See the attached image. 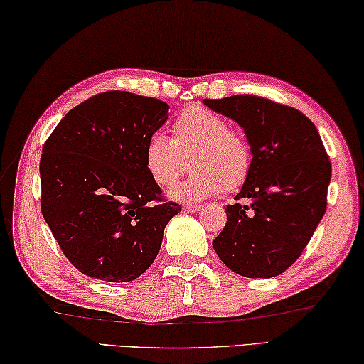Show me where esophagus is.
Segmentation results:
<instances>
[{
  "label": "esophagus",
  "instance_id": "34e87169",
  "mask_svg": "<svg viewBox=\"0 0 364 364\" xmlns=\"http://www.w3.org/2000/svg\"><path fill=\"white\" fill-rule=\"evenodd\" d=\"M200 208L203 205H198V204H186L183 208V210H186V213H198V210H200Z\"/></svg>",
  "mask_w": 364,
  "mask_h": 364
}]
</instances>
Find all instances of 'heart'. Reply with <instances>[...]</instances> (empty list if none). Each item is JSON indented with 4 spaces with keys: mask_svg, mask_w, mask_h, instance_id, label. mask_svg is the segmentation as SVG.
<instances>
[{
    "mask_svg": "<svg viewBox=\"0 0 364 364\" xmlns=\"http://www.w3.org/2000/svg\"><path fill=\"white\" fill-rule=\"evenodd\" d=\"M186 160L194 173L173 189L171 196L200 200L222 189L232 193L243 186L252 170V147L224 116L203 106H189L173 121L171 139L154 132L144 147L145 168L160 188H171L180 180Z\"/></svg>",
    "mask_w": 364,
    "mask_h": 364,
    "instance_id": "b5f03b06",
    "label": "heart"
}]
</instances>
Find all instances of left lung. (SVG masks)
<instances>
[{"instance_id":"1","label":"left lung","mask_w":364,"mask_h":364,"mask_svg":"<svg viewBox=\"0 0 364 364\" xmlns=\"http://www.w3.org/2000/svg\"><path fill=\"white\" fill-rule=\"evenodd\" d=\"M204 102L240 124L253 154L213 247L234 273L273 278L301 257L323 217L332 164L316 126L294 107L255 95Z\"/></svg>"}]
</instances>
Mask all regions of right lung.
<instances>
[{"instance_id": "obj_1", "label": "right lung", "mask_w": 364, "mask_h": 364, "mask_svg": "<svg viewBox=\"0 0 364 364\" xmlns=\"http://www.w3.org/2000/svg\"><path fill=\"white\" fill-rule=\"evenodd\" d=\"M166 102L105 91L68 111L41 156V210L75 268L126 283L155 262L181 205L151 181L144 147L168 117Z\"/></svg>"}]
</instances>
